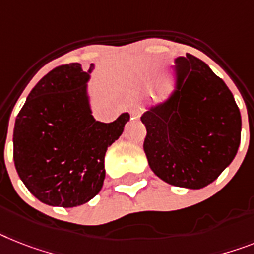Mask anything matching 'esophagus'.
Segmentation results:
<instances>
[{"label":"esophagus","instance_id":"1","mask_svg":"<svg viewBox=\"0 0 254 254\" xmlns=\"http://www.w3.org/2000/svg\"><path fill=\"white\" fill-rule=\"evenodd\" d=\"M142 114V109L139 106H133L129 110V115H131V119H139Z\"/></svg>","mask_w":254,"mask_h":254}]
</instances>
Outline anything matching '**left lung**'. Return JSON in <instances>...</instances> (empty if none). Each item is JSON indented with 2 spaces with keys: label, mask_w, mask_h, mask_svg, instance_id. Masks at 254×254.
Wrapping results in <instances>:
<instances>
[{
  "label": "left lung",
  "mask_w": 254,
  "mask_h": 254,
  "mask_svg": "<svg viewBox=\"0 0 254 254\" xmlns=\"http://www.w3.org/2000/svg\"><path fill=\"white\" fill-rule=\"evenodd\" d=\"M175 89L141 115L144 152L150 169L175 187L200 190L232 162L242 115L225 81L192 54L174 64Z\"/></svg>",
  "instance_id": "obj_1"
}]
</instances>
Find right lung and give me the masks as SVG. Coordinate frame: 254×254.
<instances>
[{"label": "right lung", "mask_w": 254, "mask_h": 254, "mask_svg": "<svg viewBox=\"0 0 254 254\" xmlns=\"http://www.w3.org/2000/svg\"><path fill=\"white\" fill-rule=\"evenodd\" d=\"M80 64L48 72L29 92L14 126V163L31 193L50 206L83 205L101 190L105 153L129 121L123 113L112 123L93 118Z\"/></svg>", "instance_id": "1"}]
</instances>
